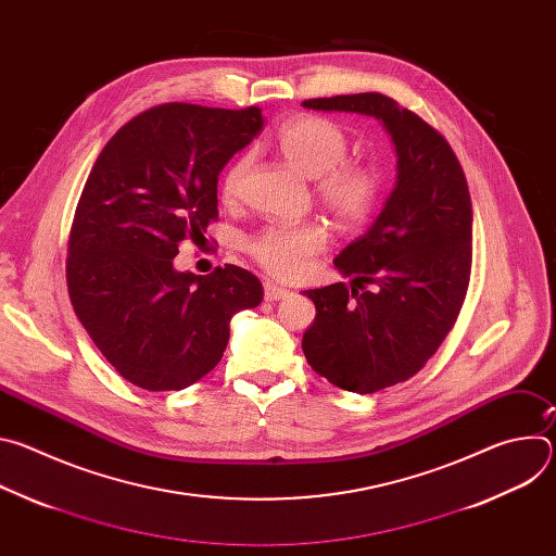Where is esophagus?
I'll return each instance as SVG.
<instances>
[{"mask_svg":"<svg viewBox=\"0 0 556 556\" xmlns=\"http://www.w3.org/2000/svg\"><path fill=\"white\" fill-rule=\"evenodd\" d=\"M290 294V290H286V288H279V286H275V283H264V299L266 301H279V299H283V296H288Z\"/></svg>","mask_w":556,"mask_h":556,"instance_id":"34e87169","label":"esophagus"}]
</instances>
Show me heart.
<instances>
[{
    "instance_id": "obj_1",
    "label": "heart",
    "mask_w": 556,
    "mask_h": 556,
    "mask_svg": "<svg viewBox=\"0 0 556 556\" xmlns=\"http://www.w3.org/2000/svg\"><path fill=\"white\" fill-rule=\"evenodd\" d=\"M350 138L343 127L321 116H296L277 134V151L305 178H316V198L343 226L361 224L378 198V174L374 167L345 161ZM249 155L237 157L226 169L219 195L224 204L242 198L249 176ZM328 244V230L319 222L294 226H268L255 235L251 255L279 279H299L309 260Z\"/></svg>"
}]
</instances>
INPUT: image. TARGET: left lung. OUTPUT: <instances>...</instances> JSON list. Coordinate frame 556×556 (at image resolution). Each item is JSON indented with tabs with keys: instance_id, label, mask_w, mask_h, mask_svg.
<instances>
[{
	"instance_id": "1",
	"label": "left lung",
	"mask_w": 556,
	"mask_h": 556,
	"mask_svg": "<svg viewBox=\"0 0 556 556\" xmlns=\"http://www.w3.org/2000/svg\"><path fill=\"white\" fill-rule=\"evenodd\" d=\"M301 105L376 118L399 157L378 217L334 260L350 286L303 290L316 307L301 341L312 369L341 389L374 393L418 374L457 319L472 255L468 185L442 134L384 94Z\"/></svg>"
}]
</instances>
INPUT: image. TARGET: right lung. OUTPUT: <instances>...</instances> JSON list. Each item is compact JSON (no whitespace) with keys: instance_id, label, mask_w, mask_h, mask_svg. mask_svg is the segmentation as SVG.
<instances>
[{"instance_id":"1","label":"right lung","mask_w":556,"mask_h":556,"mask_svg":"<svg viewBox=\"0 0 556 556\" xmlns=\"http://www.w3.org/2000/svg\"><path fill=\"white\" fill-rule=\"evenodd\" d=\"M264 127L260 108L157 105L103 147L78 200L67 292L101 354L136 387L185 389L224 356L230 319L262 303V281L226 264L174 268L187 237L217 217V176Z\"/></svg>"}]
</instances>
